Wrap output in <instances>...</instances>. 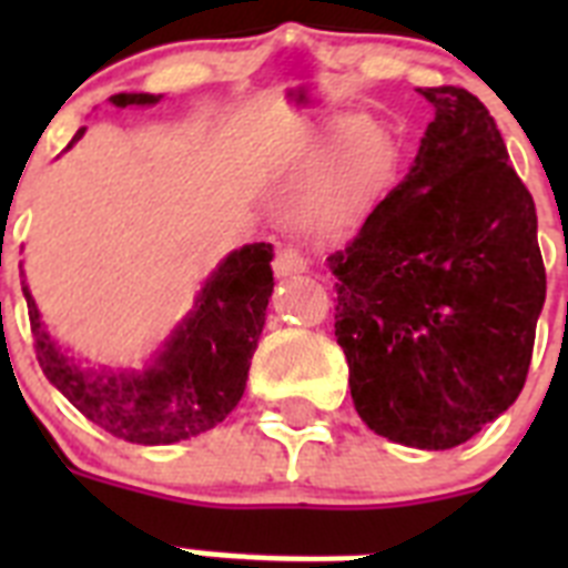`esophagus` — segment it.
<instances>
[{"label": "esophagus", "instance_id": "obj_1", "mask_svg": "<svg viewBox=\"0 0 568 568\" xmlns=\"http://www.w3.org/2000/svg\"><path fill=\"white\" fill-rule=\"evenodd\" d=\"M273 270H275V275L304 273V270H307V255L301 253L298 247H293V244H284V247L275 253Z\"/></svg>", "mask_w": 568, "mask_h": 568}]
</instances>
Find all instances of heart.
Masks as SVG:
<instances>
[{
	"label": "heart",
	"mask_w": 568,
	"mask_h": 568,
	"mask_svg": "<svg viewBox=\"0 0 568 568\" xmlns=\"http://www.w3.org/2000/svg\"><path fill=\"white\" fill-rule=\"evenodd\" d=\"M384 148L373 130H355L324 173L304 195V215L315 224H338L353 213L378 182Z\"/></svg>",
	"instance_id": "heart-1"
}]
</instances>
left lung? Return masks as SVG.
<instances>
[{
    "instance_id": "left-lung-1",
    "label": "left lung",
    "mask_w": 568,
    "mask_h": 568,
    "mask_svg": "<svg viewBox=\"0 0 568 568\" xmlns=\"http://www.w3.org/2000/svg\"><path fill=\"white\" fill-rule=\"evenodd\" d=\"M418 93L435 119L413 170L327 261L361 420L453 449L524 389L546 267L531 193L484 102L453 84Z\"/></svg>"
}]
</instances>
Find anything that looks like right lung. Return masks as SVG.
Wrapping results in <instances>:
<instances>
[{
  "mask_svg": "<svg viewBox=\"0 0 568 568\" xmlns=\"http://www.w3.org/2000/svg\"><path fill=\"white\" fill-rule=\"evenodd\" d=\"M115 108L159 102L150 93H115ZM84 128L73 135L77 142ZM273 244L235 250L195 301V313L173 335L162 358L139 375H93L59 349L39 321L37 301L28 315L42 373L79 413L113 438L159 446L187 440L222 424L244 395L250 358L258 344L273 293Z\"/></svg>",
  "mask_w": 568,
  "mask_h": 568,
  "instance_id": "right-lung-1",
  "label": "right lung"
}]
</instances>
